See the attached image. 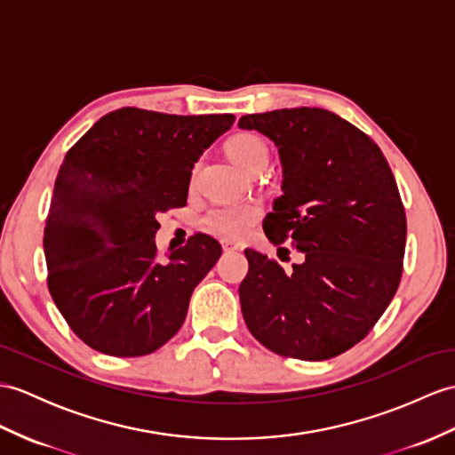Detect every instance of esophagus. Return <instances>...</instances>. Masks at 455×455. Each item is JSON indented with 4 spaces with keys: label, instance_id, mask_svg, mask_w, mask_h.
<instances>
[{
    "label": "esophagus",
    "instance_id": "1",
    "mask_svg": "<svg viewBox=\"0 0 455 455\" xmlns=\"http://www.w3.org/2000/svg\"><path fill=\"white\" fill-rule=\"evenodd\" d=\"M221 249H224V252H234V251H241V245H237V243H231V241H224L221 243Z\"/></svg>",
    "mask_w": 455,
    "mask_h": 455
}]
</instances>
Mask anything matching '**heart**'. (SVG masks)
I'll return each instance as SVG.
<instances>
[{"label": "heart", "mask_w": 455, "mask_h": 455, "mask_svg": "<svg viewBox=\"0 0 455 455\" xmlns=\"http://www.w3.org/2000/svg\"><path fill=\"white\" fill-rule=\"evenodd\" d=\"M228 154L245 172H251L257 165H266L270 158L268 144L257 132H239V135L228 142ZM259 218V204L220 203L208 208V212L203 218V224L218 237L237 241L249 234Z\"/></svg>", "instance_id": "b5f03b06"}]
</instances>
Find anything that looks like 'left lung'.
<instances>
[{"label":"left lung","instance_id":"left-lung-1","mask_svg":"<svg viewBox=\"0 0 455 455\" xmlns=\"http://www.w3.org/2000/svg\"><path fill=\"white\" fill-rule=\"evenodd\" d=\"M278 147L282 191L262 228L303 254L285 272L245 251L239 285L251 334L283 357L324 361L355 346L382 316L403 270L407 221L382 150L349 121L320 108L243 116Z\"/></svg>","mask_w":455,"mask_h":455}]
</instances>
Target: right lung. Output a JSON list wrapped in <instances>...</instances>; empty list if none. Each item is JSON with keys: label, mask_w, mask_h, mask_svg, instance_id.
Returning a JSON list of instances; mask_svg holds the SVG:
<instances>
[{"label": "right lung", "mask_w": 455, "mask_h": 455, "mask_svg": "<svg viewBox=\"0 0 455 455\" xmlns=\"http://www.w3.org/2000/svg\"><path fill=\"white\" fill-rule=\"evenodd\" d=\"M234 121L121 108L65 154L44 254L53 303L86 346L114 357L148 355L185 323L221 247L196 234L160 262L156 216L187 204L195 164Z\"/></svg>", "instance_id": "obj_1"}]
</instances>
